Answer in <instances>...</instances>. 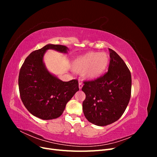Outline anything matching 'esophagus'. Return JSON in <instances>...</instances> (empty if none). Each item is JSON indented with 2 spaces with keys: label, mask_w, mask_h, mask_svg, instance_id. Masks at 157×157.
I'll use <instances>...</instances> for the list:
<instances>
[{
  "label": "esophagus",
  "mask_w": 157,
  "mask_h": 157,
  "mask_svg": "<svg viewBox=\"0 0 157 157\" xmlns=\"http://www.w3.org/2000/svg\"><path fill=\"white\" fill-rule=\"evenodd\" d=\"M82 87V82L80 81L78 83V88H79V89H81Z\"/></svg>",
  "instance_id": "obj_1"
}]
</instances>
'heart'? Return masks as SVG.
<instances>
[{
	"label": "heart",
	"instance_id": "1",
	"mask_svg": "<svg viewBox=\"0 0 157 157\" xmlns=\"http://www.w3.org/2000/svg\"><path fill=\"white\" fill-rule=\"evenodd\" d=\"M109 63V57L105 52H90L76 58L73 69L78 73L83 71L84 77L88 79L98 78L105 72Z\"/></svg>",
	"mask_w": 157,
	"mask_h": 157
}]
</instances>
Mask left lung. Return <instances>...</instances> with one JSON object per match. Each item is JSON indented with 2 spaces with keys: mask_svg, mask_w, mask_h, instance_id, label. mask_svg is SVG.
Here are the masks:
<instances>
[{
  "mask_svg": "<svg viewBox=\"0 0 157 157\" xmlns=\"http://www.w3.org/2000/svg\"><path fill=\"white\" fill-rule=\"evenodd\" d=\"M108 71L91 81L84 82L82 90L86 94L82 110L86 119L94 124L103 126L118 121L130 101L131 73L116 52L109 48Z\"/></svg>",
  "mask_w": 157,
  "mask_h": 157,
  "instance_id": "left-lung-1",
  "label": "left lung"
}]
</instances>
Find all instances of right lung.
Segmentation results:
<instances>
[{
	"label": "right lung",
	"instance_id": "obj_1",
	"mask_svg": "<svg viewBox=\"0 0 157 157\" xmlns=\"http://www.w3.org/2000/svg\"><path fill=\"white\" fill-rule=\"evenodd\" d=\"M48 49L67 53V47L47 44L33 51L23 62L19 73L18 85L21 101L33 115L43 120L60 117L66 104L78 88V80L63 82L50 74L43 63Z\"/></svg>",
	"mask_w": 157,
	"mask_h": 157
}]
</instances>
